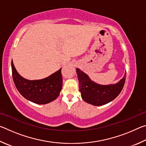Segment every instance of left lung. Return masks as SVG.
<instances>
[{"instance_id": "8db88e82", "label": "left lung", "mask_w": 146, "mask_h": 146, "mask_svg": "<svg viewBox=\"0 0 146 146\" xmlns=\"http://www.w3.org/2000/svg\"><path fill=\"white\" fill-rule=\"evenodd\" d=\"M76 73L79 81V90L85 102L94 106H102L111 102L119 95L123 87L125 75L116 84L102 86L91 81L88 76L78 68Z\"/></svg>"}]
</instances>
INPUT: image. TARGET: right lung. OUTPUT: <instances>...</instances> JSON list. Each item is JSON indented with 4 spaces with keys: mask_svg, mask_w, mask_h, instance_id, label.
<instances>
[{
    "mask_svg": "<svg viewBox=\"0 0 146 146\" xmlns=\"http://www.w3.org/2000/svg\"><path fill=\"white\" fill-rule=\"evenodd\" d=\"M12 76L17 90L23 97L31 102L45 104L55 100L62 87L61 69L48 77L42 80H29L17 73L11 61Z\"/></svg>",
    "mask_w": 146,
    "mask_h": 146,
    "instance_id": "add662e5",
    "label": "right lung"
}]
</instances>
